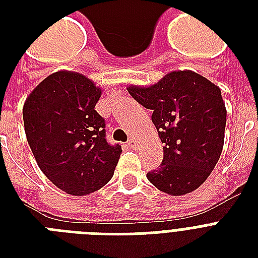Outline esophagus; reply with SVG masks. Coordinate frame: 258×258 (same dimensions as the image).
Segmentation results:
<instances>
[{
	"mask_svg": "<svg viewBox=\"0 0 258 258\" xmlns=\"http://www.w3.org/2000/svg\"><path fill=\"white\" fill-rule=\"evenodd\" d=\"M127 143H128V146H130V147H131V149H137V147H138L137 141H135L134 138H131V139H128V142H127Z\"/></svg>",
	"mask_w": 258,
	"mask_h": 258,
	"instance_id": "34e87169",
	"label": "esophagus"
}]
</instances>
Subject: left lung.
I'll use <instances>...</instances> for the list:
<instances>
[{"label":"left lung","instance_id":"left-lung-1","mask_svg":"<svg viewBox=\"0 0 258 258\" xmlns=\"http://www.w3.org/2000/svg\"><path fill=\"white\" fill-rule=\"evenodd\" d=\"M145 108L163 147V161L147 178L161 191L183 196L204 183L224 147L226 108L221 89L191 71L166 75L147 88L128 87Z\"/></svg>","mask_w":258,"mask_h":258}]
</instances>
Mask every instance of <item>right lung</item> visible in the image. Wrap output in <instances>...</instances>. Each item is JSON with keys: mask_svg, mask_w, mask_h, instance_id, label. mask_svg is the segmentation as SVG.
I'll list each match as a JSON object with an SVG mask.
<instances>
[{"mask_svg": "<svg viewBox=\"0 0 258 258\" xmlns=\"http://www.w3.org/2000/svg\"><path fill=\"white\" fill-rule=\"evenodd\" d=\"M101 89L80 74L60 71L26 99L22 116L30 150L41 171L62 191L86 196L113 175L121 146L105 138L95 109Z\"/></svg>", "mask_w": 258, "mask_h": 258, "instance_id": "right-lung-1", "label": "right lung"}]
</instances>
